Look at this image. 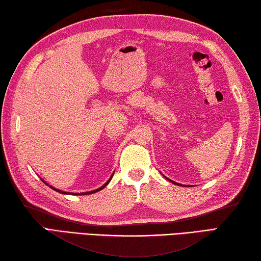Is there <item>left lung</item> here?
I'll list each match as a JSON object with an SVG mask.
<instances>
[{"mask_svg": "<svg viewBox=\"0 0 261 261\" xmlns=\"http://www.w3.org/2000/svg\"><path fill=\"white\" fill-rule=\"evenodd\" d=\"M172 182H173V181H172ZM175 185H177V184H175Z\"/></svg>", "mask_w": 261, "mask_h": 261, "instance_id": "8db88e82", "label": "left lung"}]
</instances>
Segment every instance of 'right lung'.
Returning <instances> with one entry per match:
<instances>
[{"mask_svg":"<svg viewBox=\"0 0 261 261\" xmlns=\"http://www.w3.org/2000/svg\"><path fill=\"white\" fill-rule=\"evenodd\" d=\"M112 176H113V174L111 175V177H110V179L105 182V185H103L102 187H100V188H98V189H96V190H91V191H87V193H79V194H75V193H65V191H62V190H59V189H56V188H54L53 186H49L50 188L51 189H54V190H56V191H58V193H61V194H70V195H89V194H94V193H97V191H99V190H102L103 188H105V187H107L108 185H109V182L111 181V179H112ZM44 182V181H43ZM45 184V182H44ZM45 185H48V184H45Z\"/></svg>","mask_w":261,"mask_h":261,"instance_id":"obj_1","label":"right lung"}]
</instances>
